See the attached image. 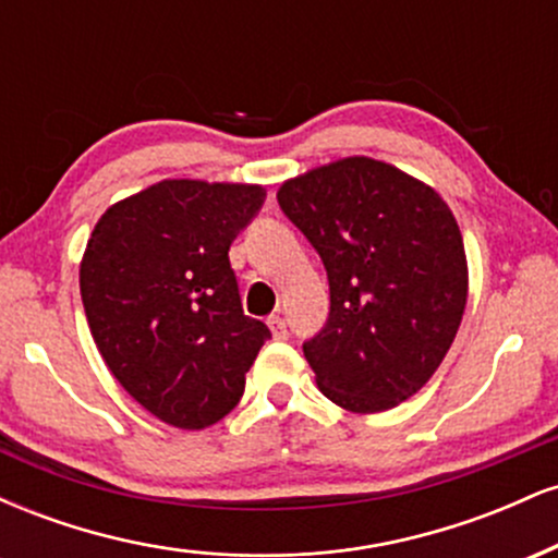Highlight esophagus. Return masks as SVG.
<instances>
[{
	"label": "esophagus",
	"instance_id": "34e87169",
	"mask_svg": "<svg viewBox=\"0 0 558 558\" xmlns=\"http://www.w3.org/2000/svg\"><path fill=\"white\" fill-rule=\"evenodd\" d=\"M267 325H270L275 341H286V338H288V328H286V319H283V317L272 315L270 319H267Z\"/></svg>",
	"mask_w": 558,
	"mask_h": 558
}]
</instances>
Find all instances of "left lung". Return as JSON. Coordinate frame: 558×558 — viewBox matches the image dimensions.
<instances>
[{
  "label": "left lung",
  "mask_w": 558,
  "mask_h": 558,
  "mask_svg": "<svg viewBox=\"0 0 558 558\" xmlns=\"http://www.w3.org/2000/svg\"><path fill=\"white\" fill-rule=\"evenodd\" d=\"M278 204L328 270V325L304 343L317 388L356 414L399 407L462 325L470 272L451 207L420 178L360 155L288 178Z\"/></svg>",
  "instance_id": "left-lung-1"
}]
</instances>
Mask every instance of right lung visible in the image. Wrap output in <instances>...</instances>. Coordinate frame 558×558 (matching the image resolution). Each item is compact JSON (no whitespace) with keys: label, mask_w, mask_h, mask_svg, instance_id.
Here are the masks:
<instances>
[{"label":"right lung","mask_w":558,"mask_h":558,"mask_svg":"<svg viewBox=\"0 0 558 558\" xmlns=\"http://www.w3.org/2000/svg\"><path fill=\"white\" fill-rule=\"evenodd\" d=\"M259 183L165 178L99 217L81 259L88 328L114 380L165 425L204 430L241 401L270 338L241 310L230 243Z\"/></svg>","instance_id":"1"}]
</instances>
